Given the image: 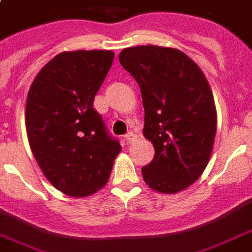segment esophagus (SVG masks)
<instances>
[{
	"instance_id": "1",
	"label": "esophagus",
	"mask_w": 252,
	"mask_h": 252,
	"mask_svg": "<svg viewBox=\"0 0 252 252\" xmlns=\"http://www.w3.org/2000/svg\"><path fill=\"white\" fill-rule=\"evenodd\" d=\"M137 139V136L133 133V132H129V133L126 134V144H132L134 141V140Z\"/></svg>"
}]
</instances>
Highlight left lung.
I'll return each instance as SVG.
<instances>
[{
    "label": "left lung",
    "instance_id": "obj_1",
    "mask_svg": "<svg viewBox=\"0 0 252 252\" xmlns=\"http://www.w3.org/2000/svg\"><path fill=\"white\" fill-rule=\"evenodd\" d=\"M119 61L139 84L143 133L155 147L153 160L141 168L144 181L166 194L186 189L206 168L217 132L205 75L186 54L170 47H129Z\"/></svg>",
    "mask_w": 252,
    "mask_h": 252
}]
</instances>
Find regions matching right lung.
<instances>
[{
    "instance_id": "1",
    "label": "right lung",
    "mask_w": 252,
    "mask_h": 252,
    "mask_svg": "<svg viewBox=\"0 0 252 252\" xmlns=\"http://www.w3.org/2000/svg\"><path fill=\"white\" fill-rule=\"evenodd\" d=\"M113 57L108 50L58 54L29 91L25 120L32 155L51 185L70 197L101 189L122 151L94 108Z\"/></svg>"
}]
</instances>
